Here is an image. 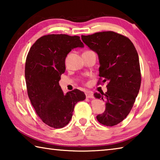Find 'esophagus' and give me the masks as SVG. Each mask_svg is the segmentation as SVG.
<instances>
[{
  "mask_svg": "<svg viewBox=\"0 0 160 160\" xmlns=\"http://www.w3.org/2000/svg\"><path fill=\"white\" fill-rule=\"evenodd\" d=\"M85 94H86L87 98H89V99L93 98V94L91 92H87Z\"/></svg>",
  "mask_w": 160,
  "mask_h": 160,
  "instance_id": "obj_1",
  "label": "esophagus"
}]
</instances>
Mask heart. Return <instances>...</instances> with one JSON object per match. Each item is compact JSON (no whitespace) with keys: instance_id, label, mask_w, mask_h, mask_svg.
<instances>
[{"instance_id":"heart-1","label":"heart","mask_w":160,"mask_h":160,"mask_svg":"<svg viewBox=\"0 0 160 160\" xmlns=\"http://www.w3.org/2000/svg\"><path fill=\"white\" fill-rule=\"evenodd\" d=\"M87 51H85V52H87Z\"/></svg>"}]
</instances>
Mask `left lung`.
<instances>
[{
  "label": "left lung",
  "mask_w": 160,
  "mask_h": 160,
  "mask_svg": "<svg viewBox=\"0 0 160 160\" xmlns=\"http://www.w3.org/2000/svg\"><path fill=\"white\" fill-rule=\"evenodd\" d=\"M82 42L98 55L99 76L108 82L107 92L94 93L106 102V109L97 116L100 123L117 125L131 112L139 92L141 75L138 54L128 38L114 32L82 35Z\"/></svg>",
  "instance_id": "obj_1"
}]
</instances>
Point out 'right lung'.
Returning <instances> with one entry per match:
<instances>
[{
    "label": "right lung",
    "instance_id": "1",
    "mask_svg": "<svg viewBox=\"0 0 160 160\" xmlns=\"http://www.w3.org/2000/svg\"><path fill=\"white\" fill-rule=\"evenodd\" d=\"M78 47H84L80 37L48 34L37 40L27 56L25 75L29 98L43 122L54 128L66 126L75 105L86 97L77 89L65 94L58 82L66 70L67 55Z\"/></svg>",
    "mask_w": 160,
    "mask_h": 160
}]
</instances>
